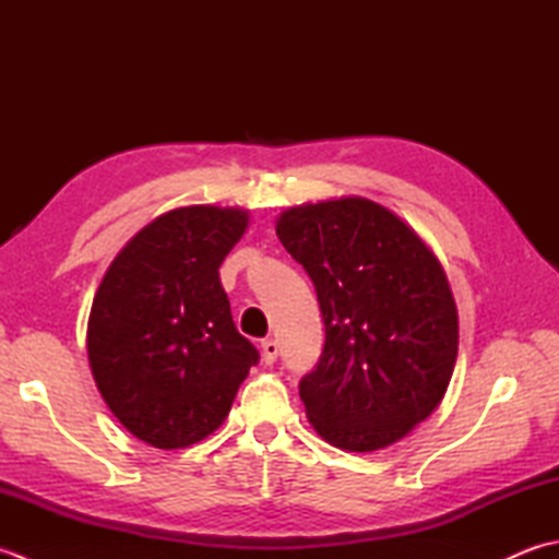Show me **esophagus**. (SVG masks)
Here are the masks:
<instances>
[{
    "label": "esophagus",
    "instance_id": "1",
    "mask_svg": "<svg viewBox=\"0 0 559 559\" xmlns=\"http://www.w3.org/2000/svg\"><path fill=\"white\" fill-rule=\"evenodd\" d=\"M278 358V343L273 338H266L261 341V360H264L266 365H273Z\"/></svg>",
    "mask_w": 559,
    "mask_h": 559
}]
</instances>
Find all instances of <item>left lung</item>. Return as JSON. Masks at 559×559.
<instances>
[{"mask_svg":"<svg viewBox=\"0 0 559 559\" xmlns=\"http://www.w3.org/2000/svg\"><path fill=\"white\" fill-rule=\"evenodd\" d=\"M276 235L312 278L324 350L300 399L329 444L374 451L430 415L459 353V317L437 257L360 197L281 213Z\"/></svg>","mask_w":559,"mask_h":559,"instance_id":"8db88e82","label":"left lung"}]
</instances>
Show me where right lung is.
<instances>
[{
	"label": "right lung",
	"mask_w": 559,
	"mask_h": 559,
	"mask_svg": "<svg viewBox=\"0 0 559 559\" xmlns=\"http://www.w3.org/2000/svg\"><path fill=\"white\" fill-rule=\"evenodd\" d=\"M245 228L240 209L163 213L124 245L93 298V379L115 418L153 447L211 435L259 362L218 278Z\"/></svg>",
	"instance_id": "add662e5"
}]
</instances>
